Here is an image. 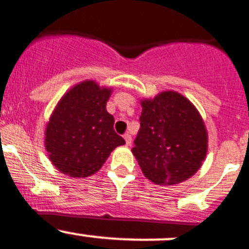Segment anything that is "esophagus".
<instances>
[{
  "label": "esophagus",
  "mask_w": 249,
  "mask_h": 249,
  "mask_svg": "<svg viewBox=\"0 0 249 249\" xmlns=\"http://www.w3.org/2000/svg\"><path fill=\"white\" fill-rule=\"evenodd\" d=\"M124 139H125V142H126V145H127V146L131 145L132 138H131V135H130V134H125V135H124Z\"/></svg>",
  "instance_id": "esophagus-1"
}]
</instances>
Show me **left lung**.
Returning a JSON list of instances; mask_svg holds the SVG:
<instances>
[{"mask_svg":"<svg viewBox=\"0 0 249 249\" xmlns=\"http://www.w3.org/2000/svg\"><path fill=\"white\" fill-rule=\"evenodd\" d=\"M140 129L132 153L142 173L159 185L182 183L196 173L208 151L200 114L177 92L141 102Z\"/></svg>","mask_w":249,"mask_h":249,"instance_id":"8db88e82","label":"left lung"}]
</instances>
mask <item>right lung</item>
Returning <instances> with one entry per match:
<instances>
[{
	"mask_svg": "<svg viewBox=\"0 0 249 249\" xmlns=\"http://www.w3.org/2000/svg\"><path fill=\"white\" fill-rule=\"evenodd\" d=\"M109 96V88L85 81L56 106L46 125L45 148L61 173L72 178L92 176L114 148L125 143L114 131V118L107 111Z\"/></svg>",
	"mask_w": 249,
	"mask_h": 249,
	"instance_id": "right-lung-1",
	"label": "right lung"
}]
</instances>
